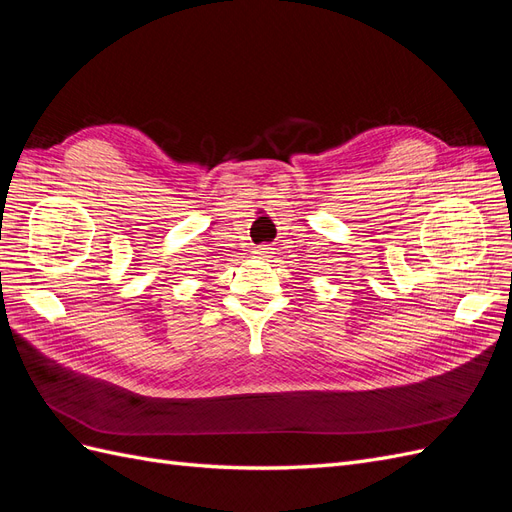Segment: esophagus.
<instances>
[{
    "instance_id": "esophagus-1",
    "label": "esophagus",
    "mask_w": 512,
    "mask_h": 512,
    "mask_svg": "<svg viewBox=\"0 0 512 512\" xmlns=\"http://www.w3.org/2000/svg\"><path fill=\"white\" fill-rule=\"evenodd\" d=\"M269 250H271L269 245H258V247H254V256H256V258H267V256L271 254Z\"/></svg>"
}]
</instances>
